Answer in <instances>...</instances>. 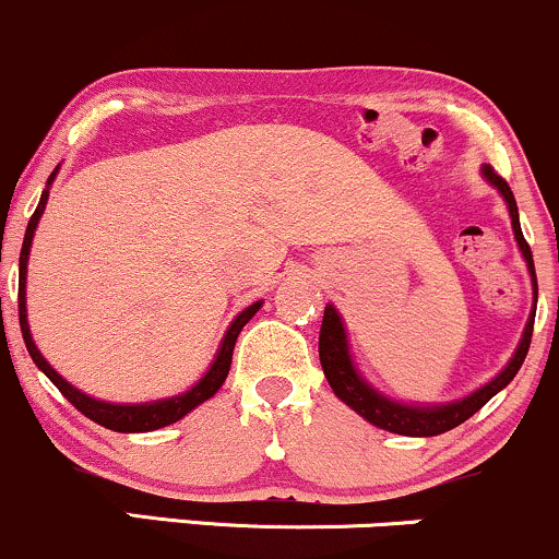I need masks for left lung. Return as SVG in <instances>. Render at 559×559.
I'll list each match as a JSON object with an SVG mask.
<instances>
[{
	"label": "left lung",
	"instance_id": "left-lung-1",
	"mask_svg": "<svg viewBox=\"0 0 559 559\" xmlns=\"http://www.w3.org/2000/svg\"><path fill=\"white\" fill-rule=\"evenodd\" d=\"M480 177L504 198L507 211H510L512 218V231H515V240L520 253H523L525 266H528L531 285H533V309L528 313V322H525L523 337H520L515 354L507 361V367L501 369L497 378H491L486 385L475 388L469 396L443 401V404H406V401H396L385 393L378 391L356 367L354 356H350L348 346V332L346 324H343V317L332 304L324 306V319H322V332H319V361H322L324 378H328L330 388L335 391V396L343 401V404L350 406L356 415L367 419L374 428L399 432V436H415V438H430L441 436L456 425H462L469 419L475 412L480 409L483 404H488L501 388H507L512 378L518 374V369L523 367L525 354H528L531 335H533V319H536V300H538V285H536V269H533V255L528 242H525L523 229H520V216H518V203L515 195H512L510 185L493 171L491 166L483 163Z\"/></svg>",
	"mask_w": 559,
	"mask_h": 559
}]
</instances>
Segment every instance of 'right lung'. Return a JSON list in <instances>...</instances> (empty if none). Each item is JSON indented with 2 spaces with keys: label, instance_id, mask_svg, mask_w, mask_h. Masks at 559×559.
I'll return each mask as SVG.
<instances>
[{
  "label": "right lung",
  "instance_id": "1",
  "mask_svg": "<svg viewBox=\"0 0 559 559\" xmlns=\"http://www.w3.org/2000/svg\"><path fill=\"white\" fill-rule=\"evenodd\" d=\"M58 168L49 174L47 187H44L39 205H36L34 216H31V222L26 227V237H23V248H21V277H17V317H21V332H23V341H26L31 359H34L36 367H39L41 372L55 382V388H58L62 396H66L73 406H76L81 415L90 417L92 423L103 425V428L116 430V432H147V430H158V428H166V425L179 423L181 417L190 415L195 406L203 404V401H209L213 393H216L218 388L224 385V380H227L229 367H231V350H235L237 335H240V330L246 328L250 319H253V313L261 309L263 300H255V304H250L248 309H242L235 319H231L227 332H224L222 343H218V350H216V356H213L211 367L205 369L203 378H200L195 385L190 388V391L177 393V396H168V399L142 401V404H112V401L94 399V396H90V393L79 391V388L71 385V382L62 378L60 372H55L52 364L44 359L41 350L36 348L34 335H31V328H28V309H26V274H28L31 242H34L36 224H39L41 213H44V209H47L49 187H52L55 177H58Z\"/></svg>",
  "mask_w": 559,
  "mask_h": 559
}]
</instances>
